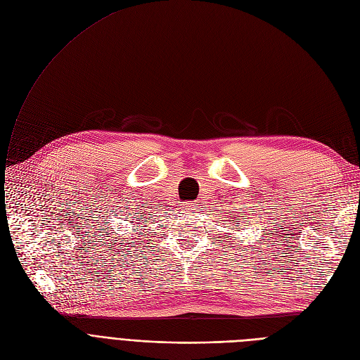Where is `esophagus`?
<instances>
[{
  "instance_id": "esophagus-1",
  "label": "esophagus",
  "mask_w": 360,
  "mask_h": 360,
  "mask_svg": "<svg viewBox=\"0 0 360 360\" xmlns=\"http://www.w3.org/2000/svg\"><path fill=\"white\" fill-rule=\"evenodd\" d=\"M184 209L187 210V212L192 214V212H196L198 205H196V203H186V205H184Z\"/></svg>"
}]
</instances>
